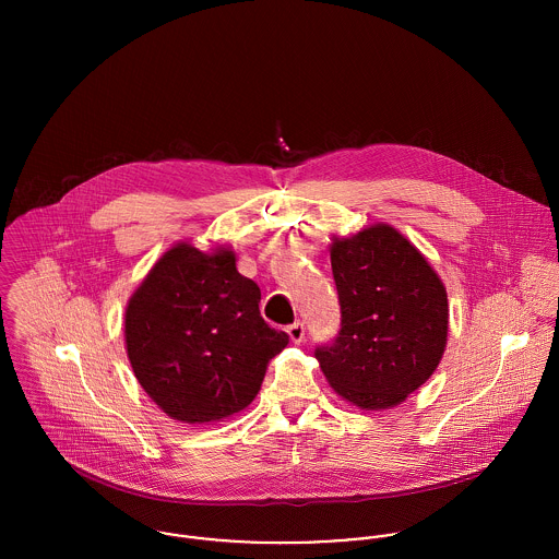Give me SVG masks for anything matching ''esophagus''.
<instances>
[{"mask_svg": "<svg viewBox=\"0 0 559 559\" xmlns=\"http://www.w3.org/2000/svg\"><path fill=\"white\" fill-rule=\"evenodd\" d=\"M286 333H288V337H290V342L293 344H301L304 342V337H306V326H304V322H293L288 329H286Z\"/></svg>", "mask_w": 559, "mask_h": 559, "instance_id": "34e87169", "label": "esophagus"}]
</instances>
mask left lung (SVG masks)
<instances>
[{"label": "left lung", "instance_id": "8db88e82", "mask_svg": "<svg viewBox=\"0 0 559 559\" xmlns=\"http://www.w3.org/2000/svg\"><path fill=\"white\" fill-rule=\"evenodd\" d=\"M329 253L342 329L331 346L317 348L320 370L337 396L364 411L399 406L445 353V286L390 224L333 237Z\"/></svg>", "mask_w": 559, "mask_h": 559}]
</instances>
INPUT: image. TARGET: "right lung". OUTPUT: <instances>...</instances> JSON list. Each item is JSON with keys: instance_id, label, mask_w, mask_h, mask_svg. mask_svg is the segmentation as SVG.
<instances>
[{"instance_id": "1", "label": "right lung", "mask_w": 559, "mask_h": 559, "mask_svg": "<svg viewBox=\"0 0 559 559\" xmlns=\"http://www.w3.org/2000/svg\"><path fill=\"white\" fill-rule=\"evenodd\" d=\"M260 288L237 271V253L171 245L124 312L135 379L182 424L224 421L258 396L269 361L288 344L260 317Z\"/></svg>"}]
</instances>
